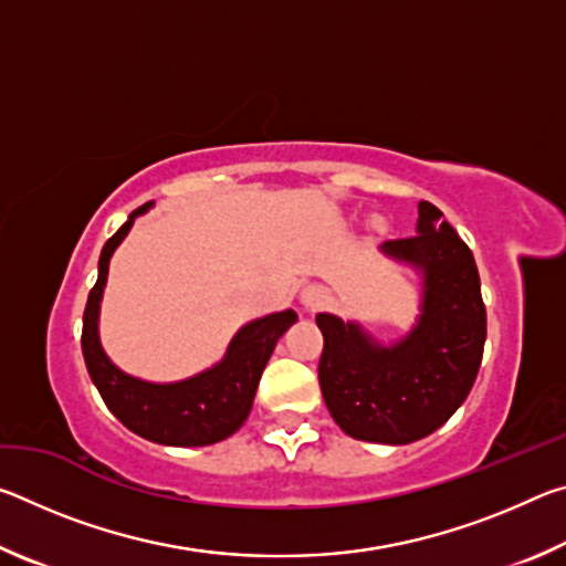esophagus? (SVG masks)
<instances>
[{
    "instance_id": "34e87169",
    "label": "esophagus",
    "mask_w": 566,
    "mask_h": 566,
    "mask_svg": "<svg viewBox=\"0 0 566 566\" xmlns=\"http://www.w3.org/2000/svg\"><path fill=\"white\" fill-rule=\"evenodd\" d=\"M327 300H329V292L324 290L322 284L304 286L302 294H300V302H302L304 310H319V306L327 304Z\"/></svg>"
}]
</instances>
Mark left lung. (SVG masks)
<instances>
[{
	"label": "left lung",
	"mask_w": 566,
	"mask_h": 566,
	"mask_svg": "<svg viewBox=\"0 0 566 566\" xmlns=\"http://www.w3.org/2000/svg\"><path fill=\"white\" fill-rule=\"evenodd\" d=\"M379 252L421 276L417 322L385 344L359 322L317 314L319 387L342 432L409 444L462 407L482 364L486 310L474 256L434 205L419 202L417 234L391 239Z\"/></svg>",
	"instance_id": "1"
}]
</instances>
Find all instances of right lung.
<instances>
[{"label": "right lung", "mask_w": 566, "mask_h": 566, "mask_svg": "<svg viewBox=\"0 0 566 566\" xmlns=\"http://www.w3.org/2000/svg\"><path fill=\"white\" fill-rule=\"evenodd\" d=\"M147 202L134 209L117 234L107 239L99 254L97 284L87 296L82 322V354L104 405L129 432L165 447H207L232 437L244 424L254 405L262 371L282 334L296 322L294 310L272 312L247 322L224 357L212 367L179 381H147L114 364L99 339V310L107 286L109 260L129 234L134 219L147 214Z\"/></svg>", "instance_id": "1"}]
</instances>
